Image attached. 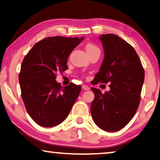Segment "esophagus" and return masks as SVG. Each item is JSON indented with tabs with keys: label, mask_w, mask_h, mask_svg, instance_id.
<instances>
[{
	"label": "esophagus",
	"mask_w": 160,
	"mask_h": 160,
	"mask_svg": "<svg viewBox=\"0 0 160 160\" xmlns=\"http://www.w3.org/2000/svg\"><path fill=\"white\" fill-rule=\"evenodd\" d=\"M82 89L84 90H88L90 89V88L88 86V85H82Z\"/></svg>",
	"instance_id": "1"
}]
</instances>
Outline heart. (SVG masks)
Here are the masks:
<instances>
[{
	"mask_svg": "<svg viewBox=\"0 0 160 160\" xmlns=\"http://www.w3.org/2000/svg\"><path fill=\"white\" fill-rule=\"evenodd\" d=\"M85 49H86V52L92 51V50H95V49H99L96 46H95L94 44H87L86 47H85Z\"/></svg>",
	"mask_w": 160,
	"mask_h": 160,
	"instance_id": "obj_1",
	"label": "heart"
}]
</instances>
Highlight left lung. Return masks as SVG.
<instances>
[{
  "label": "left lung",
  "instance_id": "left-lung-1",
  "mask_svg": "<svg viewBox=\"0 0 160 160\" xmlns=\"http://www.w3.org/2000/svg\"><path fill=\"white\" fill-rule=\"evenodd\" d=\"M104 58L93 84L107 83L110 90L102 93L91 88L95 98L90 106L94 122L106 132H117L132 120L139 107L144 70L132 46L117 35L102 34Z\"/></svg>",
  "mask_w": 160,
  "mask_h": 160
}]
</instances>
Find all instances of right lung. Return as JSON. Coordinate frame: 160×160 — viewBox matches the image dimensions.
I'll list each match as a JSON object with an SVG mask.
<instances>
[{
    "mask_svg": "<svg viewBox=\"0 0 160 160\" xmlns=\"http://www.w3.org/2000/svg\"><path fill=\"white\" fill-rule=\"evenodd\" d=\"M84 37H52L34 45L22 62L18 75L21 97L28 115L38 125L52 127L61 123L81 91L74 83L62 87L57 72L68 69V59Z\"/></svg>",
    "mask_w": 160,
    "mask_h": 160,
    "instance_id": "right-lung-1",
    "label": "right lung"
}]
</instances>
